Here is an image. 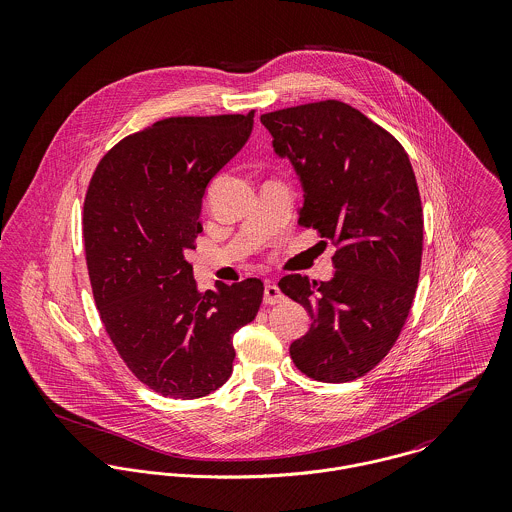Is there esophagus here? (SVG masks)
<instances>
[{
    "label": "esophagus",
    "instance_id": "34e87169",
    "mask_svg": "<svg viewBox=\"0 0 512 512\" xmlns=\"http://www.w3.org/2000/svg\"><path fill=\"white\" fill-rule=\"evenodd\" d=\"M280 301H284V293L280 292V288L274 282H266V286H264V303L274 305V303H280Z\"/></svg>",
    "mask_w": 512,
    "mask_h": 512
}]
</instances>
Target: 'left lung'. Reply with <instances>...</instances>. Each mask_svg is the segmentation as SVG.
I'll list each match as a JSON object with an SVG mask.
<instances>
[{
    "label": "left lung",
    "instance_id": "1",
    "mask_svg": "<svg viewBox=\"0 0 512 512\" xmlns=\"http://www.w3.org/2000/svg\"><path fill=\"white\" fill-rule=\"evenodd\" d=\"M303 185L299 226L337 246L331 282L290 274L280 290L311 315L295 366L319 382L365 376L394 347L414 301L424 244L416 175L402 144L341 100L260 116Z\"/></svg>",
    "mask_w": 512,
    "mask_h": 512
}]
</instances>
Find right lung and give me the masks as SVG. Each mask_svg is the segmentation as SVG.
Returning a JSON list of instances; mask_svg holds the SVG:
<instances>
[{"instance_id":"right-lung-1","label":"right lung","mask_w":512,"mask_h":512,"mask_svg":"<svg viewBox=\"0 0 512 512\" xmlns=\"http://www.w3.org/2000/svg\"><path fill=\"white\" fill-rule=\"evenodd\" d=\"M254 110L159 120L112 147L84 197L92 295L118 355L153 392L201 398L232 374L236 329L262 303L256 278L201 292L185 260L209 181L242 149Z\"/></svg>"}]
</instances>
